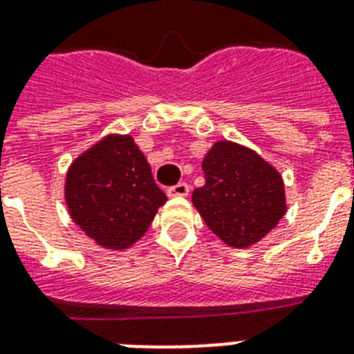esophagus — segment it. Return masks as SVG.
<instances>
[{"label":"esophagus","instance_id":"esophagus-1","mask_svg":"<svg viewBox=\"0 0 354 354\" xmlns=\"http://www.w3.org/2000/svg\"><path fill=\"white\" fill-rule=\"evenodd\" d=\"M189 191H191V187H189L187 183L180 182V183H176L174 187L169 189V191H167V194H169V198H183V196H187Z\"/></svg>","mask_w":354,"mask_h":354}]
</instances>
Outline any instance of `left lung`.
Returning a JSON list of instances; mask_svg holds the SVG:
<instances>
[{
  "label": "left lung",
  "mask_w": 354,
  "mask_h": 354,
  "mask_svg": "<svg viewBox=\"0 0 354 354\" xmlns=\"http://www.w3.org/2000/svg\"><path fill=\"white\" fill-rule=\"evenodd\" d=\"M202 171L205 183L194 189L193 205L227 246L257 244L285 216L281 172L246 145L215 141L202 160Z\"/></svg>",
  "instance_id": "8db88e82"
}]
</instances>
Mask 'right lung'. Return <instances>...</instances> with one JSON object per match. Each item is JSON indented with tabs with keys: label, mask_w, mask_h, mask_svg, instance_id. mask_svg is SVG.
I'll return each instance as SVG.
<instances>
[{
	"label": "right lung",
	"mask_w": 354,
	"mask_h": 354,
	"mask_svg": "<svg viewBox=\"0 0 354 354\" xmlns=\"http://www.w3.org/2000/svg\"><path fill=\"white\" fill-rule=\"evenodd\" d=\"M64 200L71 221L97 246L122 252L147 233L167 202L130 133H106L69 165Z\"/></svg>",
	"instance_id": "1"
}]
</instances>
